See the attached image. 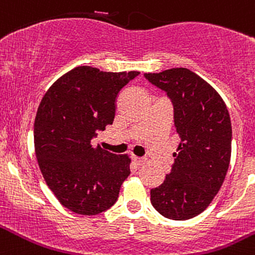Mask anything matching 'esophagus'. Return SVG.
I'll return each mask as SVG.
<instances>
[{
  "label": "esophagus",
  "mask_w": 255,
  "mask_h": 255,
  "mask_svg": "<svg viewBox=\"0 0 255 255\" xmlns=\"http://www.w3.org/2000/svg\"><path fill=\"white\" fill-rule=\"evenodd\" d=\"M132 160H133V163H134L135 165H142L143 163L145 162V160H144V159H142V158L134 157V155H132Z\"/></svg>",
  "instance_id": "obj_1"
}]
</instances>
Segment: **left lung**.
I'll use <instances>...</instances> for the list:
<instances>
[{
  "label": "left lung",
  "instance_id": "8db88e82",
  "mask_svg": "<svg viewBox=\"0 0 255 255\" xmlns=\"http://www.w3.org/2000/svg\"><path fill=\"white\" fill-rule=\"evenodd\" d=\"M173 106L178 152L164 182L150 189V203L173 221L204 211L223 184L232 150V123L226 103L211 85L188 68L144 73Z\"/></svg>",
  "mask_w": 255,
  "mask_h": 255
}]
</instances>
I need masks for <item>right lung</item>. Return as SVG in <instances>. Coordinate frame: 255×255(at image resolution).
<instances>
[{"instance_id": "obj_1", "label": "right lung", "mask_w": 255, "mask_h": 255, "mask_svg": "<svg viewBox=\"0 0 255 255\" xmlns=\"http://www.w3.org/2000/svg\"><path fill=\"white\" fill-rule=\"evenodd\" d=\"M139 72H102L81 66L57 80L39 103L34 150L39 169L59 203L96 216L117 202L129 175L127 155L91 144L115 120L116 100Z\"/></svg>"}]
</instances>
